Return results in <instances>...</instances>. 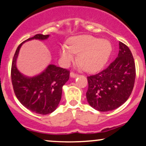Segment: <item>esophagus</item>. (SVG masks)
Here are the masks:
<instances>
[{"label": "esophagus", "instance_id": "obj_1", "mask_svg": "<svg viewBox=\"0 0 146 146\" xmlns=\"http://www.w3.org/2000/svg\"><path fill=\"white\" fill-rule=\"evenodd\" d=\"M78 75L76 74V73H73V72H71V73H70V76L71 78H73L78 77Z\"/></svg>", "mask_w": 146, "mask_h": 146}]
</instances>
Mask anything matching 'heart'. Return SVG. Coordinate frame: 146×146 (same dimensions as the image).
Masks as SVG:
<instances>
[{
	"label": "heart",
	"mask_w": 146,
	"mask_h": 146,
	"mask_svg": "<svg viewBox=\"0 0 146 146\" xmlns=\"http://www.w3.org/2000/svg\"><path fill=\"white\" fill-rule=\"evenodd\" d=\"M111 44L106 39L92 36H78L69 41L68 46L62 45L60 55L64 64H68L78 55V62L84 70L95 72L100 70L108 61Z\"/></svg>",
	"instance_id": "obj_1"
}]
</instances>
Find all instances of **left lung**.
<instances>
[{"label": "left lung", "instance_id": "left-lung-1", "mask_svg": "<svg viewBox=\"0 0 146 146\" xmlns=\"http://www.w3.org/2000/svg\"><path fill=\"white\" fill-rule=\"evenodd\" d=\"M117 58L102 71L88 76L87 100L100 111L118 108L131 94L136 78L134 59L129 47L119 42Z\"/></svg>", "mask_w": 146, "mask_h": 146}]
</instances>
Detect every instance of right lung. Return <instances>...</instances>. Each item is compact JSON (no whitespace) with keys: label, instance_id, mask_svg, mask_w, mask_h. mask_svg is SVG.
Listing matches in <instances>:
<instances>
[{"label":"right lung","instance_id":"add662e5","mask_svg":"<svg viewBox=\"0 0 146 146\" xmlns=\"http://www.w3.org/2000/svg\"><path fill=\"white\" fill-rule=\"evenodd\" d=\"M49 35H35L20 44L17 48L11 67V79L16 97L24 107L39 114H48L58 107L62 95V88L69 79L66 69L49 64L39 75L28 77L20 73L16 66L22 45L32 39L45 40Z\"/></svg>","mask_w":146,"mask_h":146}]
</instances>
